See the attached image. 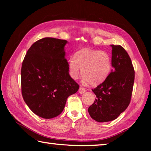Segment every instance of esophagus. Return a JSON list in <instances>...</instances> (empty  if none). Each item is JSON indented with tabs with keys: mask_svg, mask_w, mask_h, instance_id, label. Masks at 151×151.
Instances as JSON below:
<instances>
[{
	"mask_svg": "<svg viewBox=\"0 0 151 151\" xmlns=\"http://www.w3.org/2000/svg\"><path fill=\"white\" fill-rule=\"evenodd\" d=\"M78 91H79V93H80V94H84L86 92V90L84 88L80 87V88H79Z\"/></svg>",
	"mask_w": 151,
	"mask_h": 151,
	"instance_id": "obj_1",
	"label": "esophagus"
}]
</instances>
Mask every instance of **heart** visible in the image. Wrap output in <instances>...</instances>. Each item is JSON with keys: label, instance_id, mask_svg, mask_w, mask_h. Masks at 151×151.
Segmentation results:
<instances>
[{"label": "heart", "instance_id": "1", "mask_svg": "<svg viewBox=\"0 0 151 151\" xmlns=\"http://www.w3.org/2000/svg\"><path fill=\"white\" fill-rule=\"evenodd\" d=\"M112 60L106 52L91 48H83L68 61L70 77L76 80L83 75L82 83L91 85H99L106 80L111 73ZM81 69V70L80 68Z\"/></svg>", "mask_w": 151, "mask_h": 151}]
</instances>
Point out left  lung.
Masks as SVG:
<instances>
[{
  "instance_id": "8db88e82",
  "label": "left lung",
  "mask_w": 151,
  "mask_h": 151,
  "mask_svg": "<svg viewBox=\"0 0 151 151\" xmlns=\"http://www.w3.org/2000/svg\"><path fill=\"white\" fill-rule=\"evenodd\" d=\"M111 47L113 69L103 83L92 90L96 99L88 109L91 118L99 122L113 121L127 109L134 81V70L127 51L120 45Z\"/></svg>"
}]
</instances>
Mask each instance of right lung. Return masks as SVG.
<instances>
[{"label": "right lung", "instance_id": "1", "mask_svg": "<svg viewBox=\"0 0 151 151\" xmlns=\"http://www.w3.org/2000/svg\"><path fill=\"white\" fill-rule=\"evenodd\" d=\"M67 43L54 38L40 39L28 50L22 62V97L29 108L43 119L59 115L68 97L79 88L68 74L65 50Z\"/></svg>", "mask_w": 151, "mask_h": 151}]
</instances>
